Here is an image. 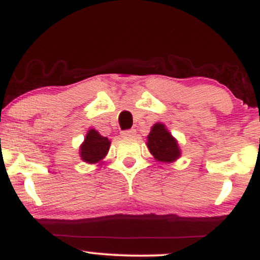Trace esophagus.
I'll return each mask as SVG.
<instances>
[{
  "label": "esophagus",
  "mask_w": 260,
  "mask_h": 260,
  "mask_svg": "<svg viewBox=\"0 0 260 260\" xmlns=\"http://www.w3.org/2000/svg\"><path fill=\"white\" fill-rule=\"evenodd\" d=\"M136 134H137L136 129H128V131H123L121 136L123 137V138H133Z\"/></svg>",
  "instance_id": "obj_1"
}]
</instances>
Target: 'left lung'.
Instances as JSON below:
<instances>
[{
	"instance_id": "8db88e82",
	"label": "left lung",
	"mask_w": 260,
	"mask_h": 260,
	"mask_svg": "<svg viewBox=\"0 0 260 260\" xmlns=\"http://www.w3.org/2000/svg\"><path fill=\"white\" fill-rule=\"evenodd\" d=\"M147 147L154 159L159 162L171 164L181 157L177 139L161 122H157L151 127L150 133L147 137Z\"/></svg>"
}]
</instances>
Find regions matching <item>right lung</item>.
Listing matches in <instances>:
<instances>
[{
    "mask_svg": "<svg viewBox=\"0 0 260 260\" xmlns=\"http://www.w3.org/2000/svg\"><path fill=\"white\" fill-rule=\"evenodd\" d=\"M111 140L90 128L84 137V142L79 147V156L86 164L103 165L104 159L109 153Z\"/></svg>",
    "mask_w": 260,
    "mask_h": 260,
    "instance_id": "1",
    "label": "right lung"
}]
</instances>
